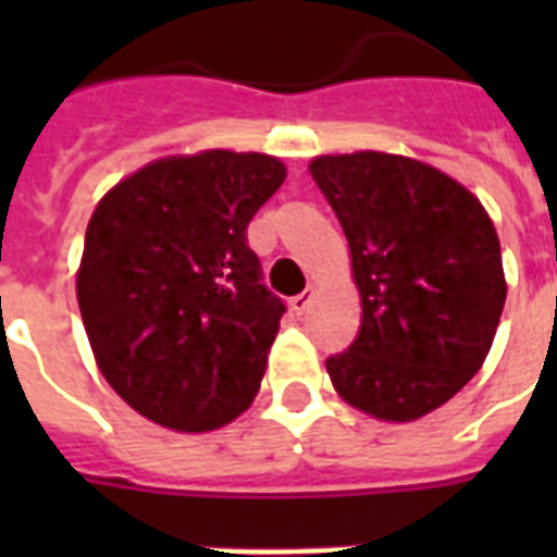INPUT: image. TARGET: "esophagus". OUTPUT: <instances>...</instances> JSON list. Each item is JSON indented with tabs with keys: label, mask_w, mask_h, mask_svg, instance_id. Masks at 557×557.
Here are the masks:
<instances>
[{
	"label": "esophagus",
	"mask_w": 557,
	"mask_h": 557,
	"mask_svg": "<svg viewBox=\"0 0 557 557\" xmlns=\"http://www.w3.org/2000/svg\"><path fill=\"white\" fill-rule=\"evenodd\" d=\"M309 304H312V288H306V292H300V295L292 297V312L304 314L306 309H309Z\"/></svg>",
	"instance_id": "obj_1"
}]
</instances>
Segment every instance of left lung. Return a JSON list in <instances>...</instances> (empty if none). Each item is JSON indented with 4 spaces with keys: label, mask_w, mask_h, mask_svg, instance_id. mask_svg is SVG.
Wrapping results in <instances>:
<instances>
[{
    "label": "left lung",
    "mask_w": 557,
    "mask_h": 557,
    "mask_svg": "<svg viewBox=\"0 0 557 557\" xmlns=\"http://www.w3.org/2000/svg\"><path fill=\"white\" fill-rule=\"evenodd\" d=\"M335 210L361 292V332L326 358L344 401L413 422L483 367L506 304L500 239L466 187L387 152L309 164Z\"/></svg>",
    "instance_id": "left-lung-1"
}]
</instances>
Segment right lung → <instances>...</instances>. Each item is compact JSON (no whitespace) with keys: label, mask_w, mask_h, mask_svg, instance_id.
<instances>
[{"label":"right lung","mask_w":557,"mask_h":557,"mask_svg":"<svg viewBox=\"0 0 557 557\" xmlns=\"http://www.w3.org/2000/svg\"><path fill=\"white\" fill-rule=\"evenodd\" d=\"M286 178L260 152L161 159L100 199L77 304L103 379L173 431H213L260 389L286 304L262 283L248 222Z\"/></svg>","instance_id":"right-lung-1"}]
</instances>
